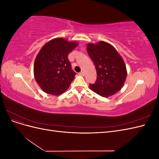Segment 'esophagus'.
<instances>
[{"mask_svg":"<svg viewBox=\"0 0 159 159\" xmlns=\"http://www.w3.org/2000/svg\"><path fill=\"white\" fill-rule=\"evenodd\" d=\"M79 75H81V76H84V73L83 71L80 72V73H79Z\"/></svg>","mask_w":159,"mask_h":159,"instance_id":"obj_1","label":"esophagus"}]
</instances>
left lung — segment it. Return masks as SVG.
I'll return each instance as SVG.
<instances>
[{
  "label": "left lung",
  "instance_id": "obj_1",
  "mask_svg": "<svg viewBox=\"0 0 159 159\" xmlns=\"http://www.w3.org/2000/svg\"><path fill=\"white\" fill-rule=\"evenodd\" d=\"M87 52L93 61L97 80L90 89L102 97H110L121 89L127 78L126 65L117 50L109 43H88Z\"/></svg>",
  "mask_w": 159,
  "mask_h": 159
}]
</instances>
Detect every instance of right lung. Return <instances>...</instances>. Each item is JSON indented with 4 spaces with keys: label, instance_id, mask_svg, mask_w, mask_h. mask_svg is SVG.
<instances>
[{
    "label": "right lung",
    "instance_id": "right-lung-1",
    "mask_svg": "<svg viewBox=\"0 0 159 159\" xmlns=\"http://www.w3.org/2000/svg\"><path fill=\"white\" fill-rule=\"evenodd\" d=\"M78 45L76 42L56 38L42 46L34 61V75L45 93L59 95L69 88L76 74L68 56Z\"/></svg>",
    "mask_w": 159,
    "mask_h": 159
}]
</instances>
